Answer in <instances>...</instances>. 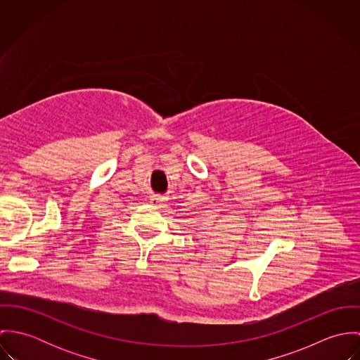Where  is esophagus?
Listing matches in <instances>:
<instances>
[{"instance_id":"obj_1","label":"esophagus","mask_w":360,"mask_h":360,"mask_svg":"<svg viewBox=\"0 0 360 360\" xmlns=\"http://www.w3.org/2000/svg\"><path fill=\"white\" fill-rule=\"evenodd\" d=\"M150 202L153 205L158 206V207H163V205H165V200L162 197H156V195L150 198Z\"/></svg>"}]
</instances>
